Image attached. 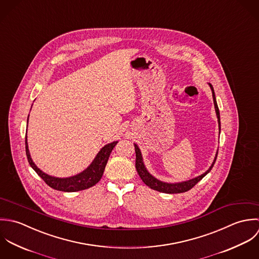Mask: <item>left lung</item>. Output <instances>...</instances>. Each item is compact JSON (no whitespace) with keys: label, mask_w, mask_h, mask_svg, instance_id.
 Masks as SVG:
<instances>
[{"label":"left lung","mask_w":259,"mask_h":259,"mask_svg":"<svg viewBox=\"0 0 259 259\" xmlns=\"http://www.w3.org/2000/svg\"><path fill=\"white\" fill-rule=\"evenodd\" d=\"M210 89H211V92H212V97H213V103H214V108H215V112H216V116H217V121H218V127H219V134H220V114H219V109H218V106H217V102H216V98H215V93H214V89L212 87V85L209 83L208 84ZM134 147H135V152H136V163H135V166H136V170L140 176V178L142 179V181L148 186L150 187L151 189H154L156 191H159V192H162V193H168V194H174V193H183V192H186L188 190H190L195 184H197L206 174H208L210 172V170L212 169L215 161H216V158H217V154H218V150L215 154L214 157V160L211 164V166L209 167V169L205 171L203 174L197 176V177H194L192 179H189V180H186V181H182V182H175V183H168V182H163L159 179L155 178L152 174H150L147 170V168L145 167L144 165V162H143V157L141 154V151L139 149V147L137 146V144H134Z\"/></svg>","instance_id":"1"}]
</instances>
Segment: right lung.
I'll use <instances>...</instances> for the list:
<instances>
[{"label": "right lung", "instance_id": "1", "mask_svg": "<svg viewBox=\"0 0 259 259\" xmlns=\"http://www.w3.org/2000/svg\"><path fill=\"white\" fill-rule=\"evenodd\" d=\"M29 120V116H28ZM118 143V141L111 142L109 144H106L103 148L98 152V154L94 158L92 163L82 172L71 176V177H65V178H60V177H55L51 176L45 172H43L40 168L37 167V165L33 162L29 147H28V142H27V134H26V154L29 161V164L31 167L36 171V173L48 184L51 188L55 190L59 191H64V192H76L84 189H88L92 186H94L96 183L100 181L102 178L105 166L108 162L109 156L111 154L113 148L115 145Z\"/></svg>", "mask_w": 259, "mask_h": 259}]
</instances>
